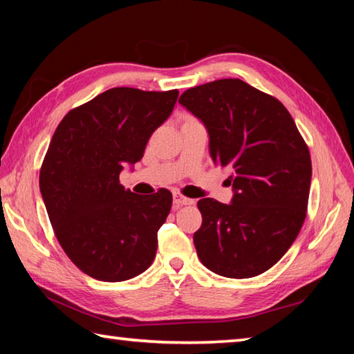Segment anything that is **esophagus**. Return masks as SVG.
<instances>
[{
    "mask_svg": "<svg viewBox=\"0 0 354 354\" xmlns=\"http://www.w3.org/2000/svg\"><path fill=\"white\" fill-rule=\"evenodd\" d=\"M173 203H175V206H185V205H194V200L187 198V196H184L183 194H179V192H175L173 194Z\"/></svg>",
    "mask_w": 354,
    "mask_h": 354,
    "instance_id": "1",
    "label": "esophagus"
}]
</instances>
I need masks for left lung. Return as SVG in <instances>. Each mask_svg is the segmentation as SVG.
Segmentation results:
<instances>
[{
    "instance_id": "obj_1",
    "label": "left lung",
    "mask_w": 354,
    "mask_h": 354,
    "mask_svg": "<svg viewBox=\"0 0 354 354\" xmlns=\"http://www.w3.org/2000/svg\"><path fill=\"white\" fill-rule=\"evenodd\" d=\"M179 103L205 123L214 164L234 171L231 205L198 201L196 253L221 277H257L286 254L306 218L313 176L306 142L279 100L242 80L187 88Z\"/></svg>"
}]
</instances>
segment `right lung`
Segmentation results:
<instances>
[{"label": "right lung", "mask_w": 354, "mask_h": 354, "mask_svg": "<svg viewBox=\"0 0 354 354\" xmlns=\"http://www.w3.org/2000/svg\"><path fill=\"white\" fill-rule=\"evenodd\" d=\"M178 93L113 87L71 109L55 131L40 192L57 242L88 277L118 283L154 261L171 192L136 195L120 184V171L142 159Z\"/></svg>", "instance_id": "add662e5"}]
</instances>
